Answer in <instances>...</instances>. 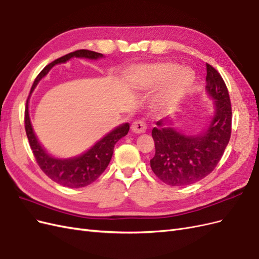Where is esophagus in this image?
<instances>
[{
	"label": "esophagus",
	"mask_w": 259,
	"mask_h": 259,
	"mask_svg": "<svg viewBox=\"0 0 259 259\" xmlns=\"http://www.w3.org/2000/svg\"><path fill=\"white\" fill-rule=\"evenodd\" d=\"M131 128H132L133 133H136V134H142V133H145L147 131V124L142 120H137L132 124Z\"/></svg>",
	"instance_id": "34e87169"
}]
</instances>
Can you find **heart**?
<instances>
[{"mask_svg":"<svg viewBox=\"0 0 259 259\" xmlns=\"http://www.w3.org/2000/svg\"><path fill=\"white\" fill-rule=\"evenodd\" d=\"M194 80L190 69L171 61L136 66L128 73V83L137 91H152L160 86L153 98L154 107L160 111L174 109L192 88Z\"/></svg>","mask_w":259,"mask_h":259,"instance_id":"1","label":"heart"}]
</instances>
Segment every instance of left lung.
Masks as SVG:
<instances>
[{
  "mask_svg": "<svg viewBox=\"0 0 259 259\" xmlns=\"http://www.w3.org/2000/svg\"><path fill=\"white\" fill-rule=\"evenodd\" d=\"M206 92L214 100V115L198 135H186L171 119L156 122L152 130L155 154L150 160L153 173L169 186L199 182L214 170L231 136L230 97L222 75L206 64Z\"/></svg>",
  "mask_w": 259,
  "mask_h": 259,
  "instance_id": "1",
  "label": "left lung"
}]
</instances>
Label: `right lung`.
<instances>
[{
  "label": "right lung",
  "mask_w": 259,
  "mask_h": 259,
  "mask_svg": "<svg viewBox=\"0 0 259 259\" xmlns=\"http://www.w3.org/2000/svg\"><path fill=\"white\" fill-rule=\"evenodd\" d=\"M72 57L98 59L104 57V55L93 51L79 50L54 60L38 73L32 88H31L30 95L34 91L37 83L40 82L42 77L49 73L50 70L55 65L64 64V62L71 59ZM30 95L27 99V106L25 110V128L31 150H32L40 168L44 171L45 175H48L55 183L68 188H82L95 182L104 173L109 162H110L113 154L114 145L119 142V139L127 135L130 131V124L124 123L120 125V126L115 127L113 131L108 133L105 137L98 140L88 151H85L80 155L69 159H56L45 151V149L38 143L34 134L32 125H31L28 108Z\"/></svg>",
  "instance_id": "obj_1"
}]
</instances>
